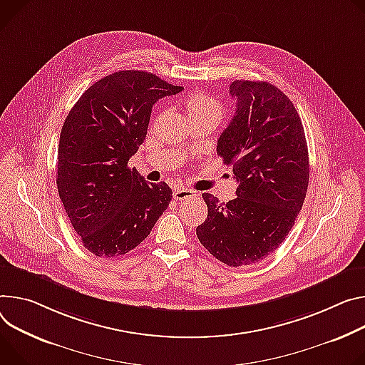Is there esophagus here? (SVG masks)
<instances>
[{
    "mask_svg": "<svg viewBox=\"0 0 365 365\" xmlns=\"http://www.w3.org/2000/svg\"><path fill=\"white\" fill-rule=\"evenodd\" d=\"M173 197L176 201H187V200H193V197H196V192L192 189H186V187H176L173 192Z\"/></svg>",
    "mask_w": 365,
    "mask_h": 365,
    "instance_id": "1",
    "label": "esophagus"
}]
</instances>
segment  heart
I'll list each match as a JSON object with an SVG mask.
<instances>
[{"label": "heart", "mask_w": 365, "mask_h": 365, "mask_svg": "<svg viewBox=\"0 0 365 365\" xmlns=\"http://www.w3.org/2000/svg\"><path fill=\"white\" fill-rule=\"evenodd\" d=\"M185 105H186V110H187L190 120L207 118V116H212L220 120L221 113H222L221 105L215 101L214 97H211L207 93L189 94L186 97Z\"/></svg>", "instance_id": "1"}]
</instances>
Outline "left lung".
Segmentation results:
<instances>
[{"mask_svg":"<svg viewBox=\"0 0 365 365\" xmlns=\"http://www.w3.org/2000/svg\"><path fill=\"white\" fill-rule=\"evenodd\" d=\"M236 113L217 153L233 165L236 197L221 204L204 193L207 220L196 227L201 245L228 267L263 260L279 247L300 212L309 186V151L292 102L267 81L230 86Z\"/></svg>","mask_w":365,"mask_h":365,"instance_id":"left-lung-1","label":"left lung"}]
</instances>
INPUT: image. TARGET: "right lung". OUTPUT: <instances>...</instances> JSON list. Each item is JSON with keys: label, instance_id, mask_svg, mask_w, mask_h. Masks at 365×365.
Returning <instances> with one entry per match:
<instances>
[{"label": "right lung", "instance_id": "add662e5", "mask_svg": "<svg viewBox=\"0 0 365 365\" xmlns=\"http://www.w3.org/2000/svg\"><path fill=\"white\" fill-rule=\"evenodd\" d=\"M183 87L145 71H118L90 86L63 122L56 186L83 246L113 257L135 249L168 210L172 189L148 183L128 161L147 135L154 103Z\"/></svg>", "mask_w": 365, "mask_h": 365}]
</instances>
